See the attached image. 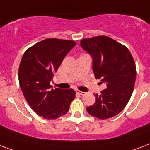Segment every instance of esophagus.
<instances>
[{"label":"esophagus","mask_w":150,"mask_h":150,"mask_svg":"<svg viewBox=\"0 0 150 150\" xmlns=\"http://www.w3.org/2000/svg\"><path fill=\"white\" fill-rule=\"evenodd\" d=\"M76 93L79 95H84L85 94V92H83V91H80V90H76Z\"/></svg>","instance_id":"34e87169"}]
</instances>
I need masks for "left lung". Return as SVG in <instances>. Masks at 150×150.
Returning a JSON list of instances; mask_svg holds the SVG:
<instances>
[{
    "mask_svg": "<svg viewBox=\"0 0 150 150\" xmlns=\"http://www.w3.org/2000/svg\"><path fill=\"white\" fill-rule=\"evenodd\" d=\"M80 45L92 58L96 79L106 84L100 94L94 93L95 103L88 113L100 120L116 116L125 108L133 93L136 67L127 47L107 36L85 38Z\"/></svg>",
    "mask_w": 150,
    "mask_h": 150,
    "instance_id": "obj_1",
    "label": "left lung"
}]
</instances>
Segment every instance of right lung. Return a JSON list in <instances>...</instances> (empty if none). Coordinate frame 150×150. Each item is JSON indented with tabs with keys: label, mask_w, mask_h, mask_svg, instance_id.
<instances>
[{
	"label": "right lung",
	"mask_w": 150,
	"mask_h": 150,
	"mask_svg": "<svg viewBox=\"0 0 150 150\" xmlns=\"http://www.w3.org/2000/svg\"><path fill=\"white\" fill-rule=\"evenodd\" d=\"M76 45L69 40L45 39L25 52L19 68V86L25 99L38 115L55 120L69 110L75 90L52 89L50 82L65 56Z\"/></svg>",
	"instance_id": "right-lung-1"
}]
</instances>
